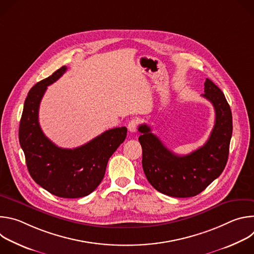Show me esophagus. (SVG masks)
<instances>
[{"mask_svg": "<svg viewBox=\"0 0 254 254\" xmlns=\"http://www.w3.org/2000/svg\"><path fill=\"white\" fill-rule=\"evenodd\" d=\"M137 126H138V122L136 120H131V121H129V123L127 125V128L130 132H134V131H136Z\"/></svg>", "mask_w": 254, "mask_h": 254, "instance_id": "1", "label": "esophagus"}]
</instances>
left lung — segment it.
Here are the masks:
<instances>
[{
  "label": "left lung",
  "mask_w": 254,
  "mask_h": 254,
  "mask_svg": "<svg viewBox=\"0 0 254 254\" xmlns=\"http://www.w3.org/2000/svg\"><path fill=\"white\" fill-rule=\"evenodd\" d=\"M203 97L215 110V125L203 147L178 156L168 150L146 124L138 127L141 165L150 184L159 192L177 198L193 197L204 191L223 172L232 135V114L221 89L209 78Z\"/></svg>",
  "instance_id": "left-lung-1"
}]
</instances>
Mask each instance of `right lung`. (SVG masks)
Wrapping results in <instances>:
<instances>
[{"mask_svg":"<svg viewBox=\"0 0 254 254\" xmlns=\"http://www.w3.org/2000/svg\"><path fill=\"white\" fill-rule=\"evenodd\" d=\"M62 66L29 91L19 127V141L30 176L49 193L61 198H80L93 192L102 181L107 162L124 142L127 129L115 127L75 149H62L42 131L38 114L47 86L59 79Z\"/></svg>","mask_w":254,"mask_h":254,"instance_id":"1","label":"right lung"}]
</instances>
